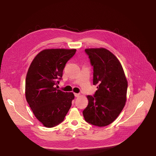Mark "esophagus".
I'll return each mask as SVG.
<instances>
[{
    "label": "esophagus",
    "instance_id": "obj_1",
    "mask_svg": "<svg viewBox=\"0 0 156 156\" xmlns=\"http://www.w3.org/2000/svg\"><path fill=\"white\" fill-rule=\"evenodd\" d=\"M74 94H75V96L76 97V98H77V97H79V96H80V93H75Z\"/></svg>",
    "mask_w": 156,
    "mask_h": 156
}]
</instances>
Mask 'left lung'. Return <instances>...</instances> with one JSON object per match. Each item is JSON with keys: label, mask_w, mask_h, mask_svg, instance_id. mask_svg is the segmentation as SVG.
Instances as JSON below:
<instances>
[{"label": "left lung", "mask_w": 156, "mask_h": 156, "mask_svg": "<svg viewBox=\"0 0 156 156\" xmlns=\"http://www.w3.org/2000/svg\"><path fill=\"white\" fill-rule=\"evenodd\" d=\"M93 66V84L98 90L87 96L88 105L83 111L86 122L98 126L112 123L123 110L128 82L118 58L105 48L86 49Z\"/></svg>", "instance_id": "1"}]
</instances>
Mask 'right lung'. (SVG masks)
<instances>
[{
    "label": "right lung",
    "mask_w": 156,
    "mask_h": 156,
    "mask_svg": "<svg viewBox=\"0 0 156 156\" xmlns=\"http://www.w3.org/2000/svg\"><path fill=\"white\" fill-rule=\"evenodd\" d=\"M76 50L49 49L41 51L32 61L26 78L27 101L36 119L48 128L63 121L75 98L73 93L57 90L65 64Z\"/></svg>",
    "instance_id": "add662e5"
}]
</instances>
